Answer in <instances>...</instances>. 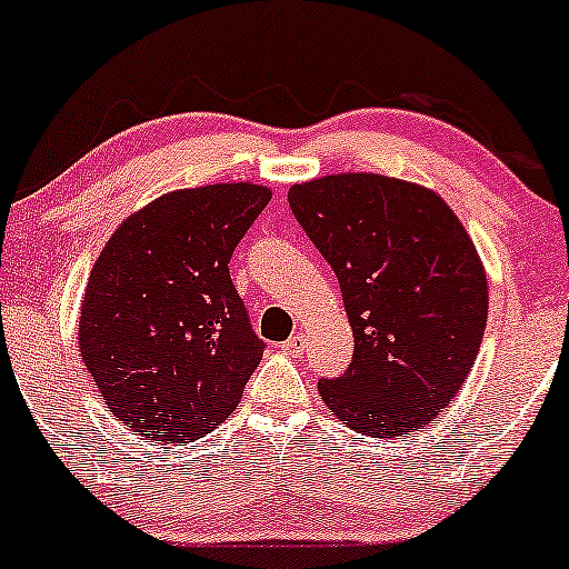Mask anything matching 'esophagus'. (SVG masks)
I'll list each match as a JSON object with an SVG mask.
<instances>
[{"instance_id":"obj_1","label":"esophagus","mask_w":569,"mask_h":569,"mask_svg":"<svg viewBox=\"0 0 569 569\" xmlns=\"http://www.w3.org/2000/svg\"><path fill=\"white\" fill-rule=\"evenodd\" d=\"M280 348H283V352H289V356H302V350H305V335H293V337H289L283 345H280Z\"/></svg>"}]
</instances>
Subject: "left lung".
<instances>
[{"instance_id": "left-lung-1", "label": "left lung", "mask_w": 569, "mask_h": 569, "mask_svg": "<svg viewBox=\"0 0 569 569\" xmlns=\"http://www.w3.org/2000/svg\"><path fill=\"white\" fill-rule=\"evenodd\" d=\"M307 238L331 264L356 348L321 380L345 426L393 439L428 426L471 371L489 293L473 240L439 194L377 173H339L289 189Z\"/></svg>"}]
</instances>
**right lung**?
Returning a JSON list of instances; mask_svg holds the SVG:
<instances>
[{"label":"right lung","instance_id":"1","mask_svg":"<svg viewBox=\"0 0 569 569\" xmlns=\"http://www.w3.org/2000/svg\"><path fill=\"white\" fill-rule=\"evenodd\" d=\"M270 189L168 192L122 221L90 272L80 352L107 409L149 441L187 443L232 415L264 342L230 278Z\"/></svg>","mask_w":569,"mask_h":569}]
</instances>
